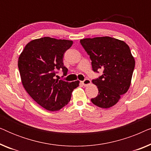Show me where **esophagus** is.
<instances>
[{
  "instance_id": "obj_1",
  "label": "esophagus",
  "mask_w": 151,
  "mask_h": 151,
  "mask_svg": "<svg viewBox=\"0 0 151 151\" xmlns=\"http://www.w3.org/2000/svg\"><path fill=\"white\" fill-rule=\"evenodd\" d=\"M82 83L83 84V85L86 86L88 85V84H91V80L89 79H88V78H86V79H84L83 81L82 82Z\"/></svg>"
}]
</instances>
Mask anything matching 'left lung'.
<instances>
[{
    "mask_svg": "<svg viewBox=\"0 0 151 151\" xmlns=\"http://www.w3.org/2000/svg\"><path fill=\"white\" fill-rule=\"evenodd\" d=\"M80 44L89 55L93 71H103L102 76L92 80L99 91L91 100L100 108L114 106L131 85L135 62L129 47L109 36L84 38Z\"/></svg>",
    "mask_w": 151,
    "mask_h": 151,
    "instance_id": "8db88e82",
    "label": "left lung"
}]
</instances>
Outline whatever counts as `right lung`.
I'll return each instance as SVG.
<instances>
[{
	"label": "right lung",
	"mask_w": 151,
	"mask_h": 151,
	"mask_svg": "<svg viewBox=\"0 0 151 151\" xmlns=\"http://www.w3.org/2000/svg\"><path fill=\"white\" fill-rule=\"evenodd\" d=\"M73 41L44 37L28 43L20 53L18 66L24 89L35 102L47 110L59 111L71 100V93L79 81L68 82L55 79L60 69L63 75L64 53Z\"/></svg>",
	"instance_id": "1"
}]
</instances>
